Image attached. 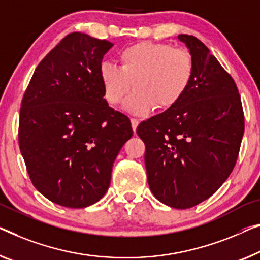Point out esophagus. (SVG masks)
Instances as JSON below:
<instances>
[{
	"instance_id": "esophagus-1",
	"label": "esophagus",
	"mask_w": 260,
	"mask_h": 260,
	"mask_svg": "<svg viewBox=\"0 0 260 260\" xmlns=\"http://www.w3.org/2000/svg\"><path fill=\"white\" fill-rule=\"evenodd\" d=\"M131 123H132V128H133V131H134V132L137 131V127H138V125H139L138 120L134 119V118H132V119H131Z\"/></svg>"
}]
</instances>
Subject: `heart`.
<instances>
[{"instance_id":"heart-1","label":"heart","mask_w":260,"mask_h":260,"mask_svg":"<svg viewBox=\"0 0 260 260\" xmlns=\"http://www.w3.org/2000/svg\"><path fill=\"white\" fill-rule=\"evenodd\" d=\"M120 67L104 61L99 77L105 99L118 105L131 91L125 110L135 115L149 113L156 106L167 110L176 105L189 90L195 72L192 56L187 50L164 43L140 42L119 53Z\"/></svg>"}]
</instances>
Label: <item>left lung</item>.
<instances>
[{
  "mask_svg": "<svg viewBox=\"0 0 260 260\" xmlns=\"http://www.w3.org/2000/svg\"><path fill=\"white\" fill-rule=\"evenodd\" d=\"M195 64L193 78L176 105L138 126L146 145L150 191L168 207L203 202L226 181L237 161L244 113L231 76L196 37L179 35Z\"/></svg>",
  "mask_w": 260,
  "mask_h": 260,
  "instance_id": "obj_1",
  "label": "left lung"
}]
</instances>
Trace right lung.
Returning a JSON list of instances; mask_svg holds the SVG:
<instances>
[{
    "mask_svg": "<svg viewBox=\"0 0 260 260\" xmlns=\"http://www.w3.org/2000/svg\"><path fill=\"white\" fill-rule=\"evenodd\" d=\"M113 44L72 32L38 64L23 96L18 142L35 188L51 202L85 208L105 195L112 167L133 135L104 99L99 77Z\"/></svg>",
    "mask_w": 260,
    "mask_h": 260,
    "instance_id": "1",
    "label": "right lung"
}]
</instances>
